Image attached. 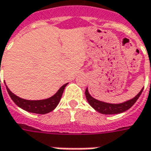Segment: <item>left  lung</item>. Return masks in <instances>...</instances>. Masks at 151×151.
<instances>
[{
  "mask_svg": "<svg viewBox=\"0 0 151 151\" xmlns=\"http://www.w3.org/2000/svg\"><path fill=\"white\" fill-rule=\"evenodd\" d=\"M143 89H141L140 93H138L135 98H133L128 101L124 102L122 104H108V103H104V102L99 101V100L93 99L89 94L87 89H86V97L87 101L89 104V105L91 106L93 109H95L96 111H98L99 113H102V114H117V113H123L127 110H128L139 99L140 95L143 91Z\"/></svg>",
  "mask_w": 151,
  "mask_h": 151,
  "instance_id": "left-lung-1",
  "label": "left lung"
}]
</instances>
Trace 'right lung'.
<instances>
[{
    "mask_svg": "<svg viewBox=\"0 0 151 151\" xmlns=\"http://www.w3.org/2000/svg\"><path fill=\"white\" fill-rule=\"evenodd\" d=\"M66 85L67 84H65L64 86H62L53 96L48 98L47 99H42V100H27V99H21V98L18 97L15 94H14L10 89H8L7 86H6V89H7V92L9 93L10 97L11 98V99L19 108H21L22 109L28 111L29 113H38V114H46V113L52 112L58 106Z\"/></svg>",
    "mask_w": 151,
    "mask_h": 151,
    "instance_id": "add662e5",
    "label": "right lung"
}]
</instances>
